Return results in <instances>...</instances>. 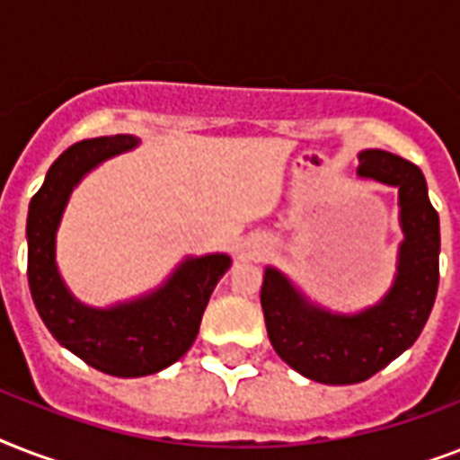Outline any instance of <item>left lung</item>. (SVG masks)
<instances>
[{
	"label": "left lung",
	"instance_id": "8db88e82",
	"mask_svg": "<svg viewBox=\"0 0 460 460\" xmlns=\"http://www.w3.org/2000/svg\"><path fill=\"white\" fill-rule=\"evenodd\" d=\"M358 162L360 179L399 188L403 241L389 291L363 310L336 313L310 301L287 274L270 265L260 291L274 350L303 377L322 385L365 382L411 349L439 287V215L422 172L385 150H363Z\"/></svg>",
	"mask_w": 460,
	"mask_h": 460
}]
</instances>
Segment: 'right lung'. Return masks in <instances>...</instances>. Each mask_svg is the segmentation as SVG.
<instances>
[{"label": "right lung", "mask_w": 460, "mask_h": 460, "mask_svg": "<svg viewBox=\"0 0 460 460\" xmlns=\"http://www.w3.org/2000/svg\"><path fill=\"white\" fill-rule=\"evenodd\" d=\"M136 136L81 140L57 157L28 208V284L45 327L71 353L114 377H146L193 346L209 296L231 255H188L157 288L131 301L95 307L78 301L57 265V231L74 188L95 166L136 150Z\"/></svg>", "instance_id": "right-lung-1"}]
</instances>
